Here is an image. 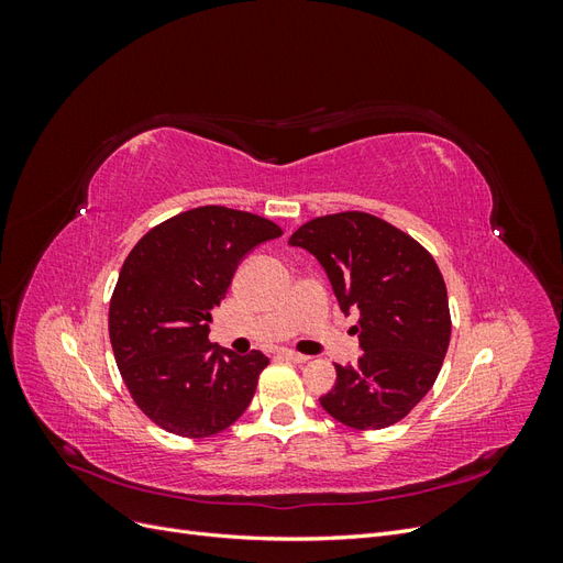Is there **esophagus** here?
Listing matches in <instances>:
<instances>
[{"mask_svg":"<svg viewBox=\"0 0 563 563\" xmlns=\"http://www.w3.org/2000/svg\"><path fill=\"white\" fill-rule=\"evenodd\" d=\"M279 356H282V360H286V362H291V364H305V362L310 360V356H305V354L294 352V350H279Z\"/></svg>","mask_w":563,"mask_h":563,"instance_id":"34e87169","label":"esophagus"}]
</instances>
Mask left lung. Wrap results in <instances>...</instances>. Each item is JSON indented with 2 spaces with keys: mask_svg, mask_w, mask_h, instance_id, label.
<instances>
[{
  "mask_svg": "<svg viewBox=\"0 0 563 563\" xmlns=\"http://www.w3.org/2000/svg\"><path fill=\"white\" fill-rule=\"evenodd\" d=\"M288 244L317 255L340 310L362 314L354 331L364 354L354 366L335 364L323 411L352 430L404 420L432 389L451 340L446 284L432 253L364 211L312 218Z\"/></svg>",
  "mask_w": 563,
  "mask_h": 563,
  "instance_id": "1",
  "label": "left lung"
}]
</instances>
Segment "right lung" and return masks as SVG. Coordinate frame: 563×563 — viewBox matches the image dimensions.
I'll return each mask as SVG.
<instances>
[{
  "label": "right lung",
  "mask_w": 563,
  "mask_h": 563,
  "mask_svg": "<svg viewBox=\"0 0 563 563\" xmlns=\"http://www.w3.org/2000/svg\"><path fill=\"white\" fill-rule=\"evenodd\" d=\"M282 236L272 220L228 207L183 211L131 249L110 298V343L131 399L162 430L203 439L228 430L253 395L267 356H236L209 340L244 255Z\"/></svg>",
  "instance_id": "right-lung-1"
}]
</instances>
